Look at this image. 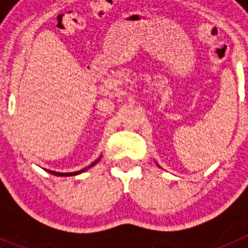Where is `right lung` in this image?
Listing matches in <instances>:
<instances>
[{
    "mask_svg": "<svg viewBox=\"0 0 248 248\" xmlns=\"http://www.w3.org/2000/svg\"><path fill=\"white\" fill-rule=\"evenodd\" d=\"M99 160H100V157H98V159L95 160L94 163H92L91 165L87 166V168H85V169H82V170H79V171H74V172H57V171H52V170H48V172H49V174L57 175V176H76V175H79L80 172L85 171V170H88V169L92 168V166H93V165H95V164H97L98 161H99Z\"/></svg>",
    "mask_w": 248,
    "mask_h": 248,
    "instance_id": "add662e5",
    "label": "right lung"
}]
</instances>
